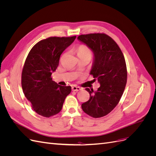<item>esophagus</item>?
Segmentation results:
<instances>
[{
    "instance_id": "1",
    "label": "esophagus",
    "mask_w": 156,
    "mask_h": 156,
    "mask_svg": "<svg viewBox=\"0 0 156 156\" xmlns=\"http://www.w3.org/2000/svg\"><path fill=\"white\" fill-rule=\"evenodd\" d=\"M72 88L73 91H79V90H81V88L79 87H77V86H73V87H72Z\"/></svg>"
}]
</instances>
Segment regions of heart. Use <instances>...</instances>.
Here are the masks:
<instances>
[{"instance_id":"1","label":"heart","mask_w":156,"mask_h":156,"mask_svg":"<svg viewBox=\"0 0 156 156\" xmlns=\"http://www.w3.org/2000/svg\"><path fill=\"white\" fill-rule=\"evenodd\" d=\"M77 56H92V51L86 45H81L77 49Z\"/></svg>"}]
</instances>
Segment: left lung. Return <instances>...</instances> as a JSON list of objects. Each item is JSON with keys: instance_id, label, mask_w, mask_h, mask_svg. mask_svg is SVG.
Returning a JSON list of instances; mask_svg holds the SVG:
<instances>
[{"instance_id": "left-lung-1", "label": "left lung", "mask_w": 156, "mask_h": 156, "mask_svg": "<svg viewBox=\"0 0 156 156\" xmlns=\"http://www.w3.org/2000/svg\"><path fill=\"white\" fill-rule=\"evenodd\" d=\"M77 39L93 52L90 74L100 84L96 91L86 88L90 99L81 105L82 109L93 118L104 116L118 105L124 91L127 83L124 56L116 42L105 34H83Z\"/></svg>"}]
</instances>
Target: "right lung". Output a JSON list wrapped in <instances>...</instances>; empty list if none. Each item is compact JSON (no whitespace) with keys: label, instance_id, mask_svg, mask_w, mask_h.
Returning <instances> with one entry per match:
<instances>
[{"label":"right lung","instance_id":"1","mask_svg":"<svg viewBox=\"0 0 156 156\" xmlns=\"http://www.w3.org/2000/svg\"><path fill=\"white\" fill-rule=\"evenodd\" d=\"M76 36L50 37L33 47L26 58L21 75L25 97L37 114L49 118L62 110L65 98L72 91L70 86H60L51 75L57 68L60 56Z\"/></svg>","mask_w":156,"mask_h":156}]
</instances>
